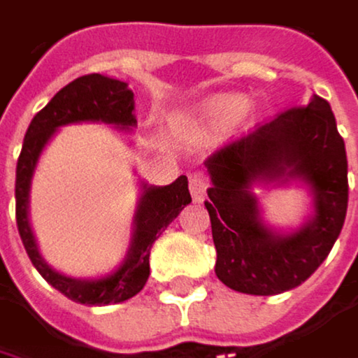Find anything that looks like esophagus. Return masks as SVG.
Here are the masks:
<instances>
[{"label": "esophagus", "mask_w": 358, "mask_h": 358, "mask_svg": "<svg viewBox=\"0 0 358 358\" xmlns=\"http://www.w3.org/2000/svg\"><path fill=\"white\" fill-rule=\"evenodd\" d=\"M189 187H191V195H193V199H195L197 203H201V201H203V197H206V191H208V187H210L208 176H206V173H201V171L193 173V176H191V180H189Z\"/></svg>", "instance_id": "esophagus-1"}]
</instances>
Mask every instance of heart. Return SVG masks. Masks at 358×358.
<instances>
[{
    "mask_svg": "<svg viewBox=\"0 0 358 358\" xmlns=\"http://www.w3.org/2000/svg\"><path fill=\"white\" fill-rule=\"evenodd\" d=\"M245 104L248 100L241 94L214 96L201 102L191 113L178 115L176 125L193 136H210V134L224 129L229 123H233L245 110Z\"/></svg>",
    "mask_w": 358,
    "mask_h": 358,
    "instance_id": "heart-1",
    "label": "heart"
}]
</instances>
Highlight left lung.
I'll return each mask as SVG.
<instances>
[{"label": "left lung", "instance_id": "1", "mask_svg": "<svg viewBox=\"0 0 358 358\" xmlns=\"http://www.w3.org/2000/svg\"><path fill=\"white\" fill-rule=\"evenodd\" d=\"M212 173L206 208L218 252V279L241 294L273 296L302 285L331 252L348 208L344 138L327 100L289 106L229 142L206 161ZM302 177L317 214L294 236H273L247 191L256 180Z\"/></svg>", "mask_w": 358, "mask_h": 358}]
</instances>
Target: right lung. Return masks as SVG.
Returning <instances> with one entry per match:
<instances>
[{"label":"right lung","instance_id":"right-lung-1","mask_svg":"<svg viewBox=\"0 0 358 358\" xmlns=\"http://www.w3.org/2000/svg\"><path fill=\"white\" fill-rule=\"evenodd\" d=\"M134 110V94L127 85L119 79H110L98 73L77 77L69 85H64L31 121L22 150L16 163V227L22 239V245L39 271V275L69 300L90 306H106L129 300L136 296L150 273L148 256L150 248L169 227V222L182 212L187 203H191L189 180L187 176H180L176 182L167 187H148L140 199V208L136 214V233L131 241L129 256L125 264L98 281H79L52 271L37 252V243L33 239L29 227V185L39 159L41 148L50 140L56 127L75 123V121H106L115 125H134L136 117Z\"/></svg>","mask_w":358,"mask_h":358}]
</instances>
